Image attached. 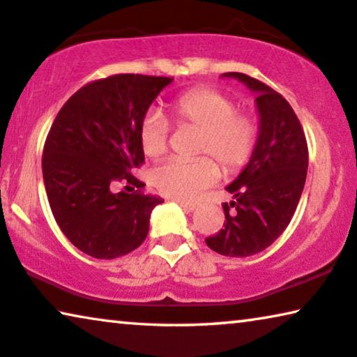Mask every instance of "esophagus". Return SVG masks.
<instances>
[{"instance_id": "34e87169", "label": "esophagus", "mask_w": 357, "mask_h": 357, "mask_svg": "<svg viewBox=\"0 0 357 357\" xmlns=\"http://www.w3.org/2000/svg\"><path fill=\"white\" fill-rule=\"evenodd\" d=\"M179 207L184 210V212H194L195 208H197V205L192 204V202H184V200H178Z\"/></svg>"}]
</instances>
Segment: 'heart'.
I'll return each mask as SVG.
<instances>
[{"label":"heart","mask_w":357,"mask_h":357,"mask_svg":"<svg viewBox=\"0 0 357 357\" xmlns=\"http://www.w3.org/2000/svg\"><path fill=\"white\" fill-rule=\"evenodd\" d=\"M178 126L199 130L195 155L190 162L168 160L150 172V183L160 194L192 200L218 179L220 165L231 174L244 167L257 144L259 126L252 114L236 112V103L213 89H192L169 103ZM168 123L160 114L145 113L139 123V145L149 158H158L168 147ZM211 158L208 159V157Z\"/></svg>","instance_id":"heart-1"}]
</instances>
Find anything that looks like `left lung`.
<instances>
[{
	"mask_svg": "<svg viewBox=\"0 0 357 357\" xmlns=\"http://www.w3.org/2000/svg\"><path fill=\"white\" fill-rule=\"evenodd\" d=\"M255 93L259 137L249 163L233 183L223 204V229L205 243L228 257L262 252L288 227L307 176L309 152L303 126L278 92L243 73H225Z\"/></svg>",
	"mask_w": 357,
	"mask_h": 357,
	"instance_id": "left-lung-1",
	"label": "left lung"
}]
</instances>
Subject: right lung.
Here are the masks:
<instances>
[{"mask_svg":"<svg viewBox=\"0 0 357 357\" xmlns=\"http://www.w3.org/2000/svg\"><path fill=\"white\" fill-rule=\"evenodd\" d=\"M172 77L116 74L79 89L59 109L42 169L53 217L84 254L116 259L147 238L157 195L113 192L116 181L144 188L130 172L144 163L139 123Z\"/></svg>","mask_w":357,"mask_h":357,"instance_id":"obj_1","label":"right lung"}]
</instances>
